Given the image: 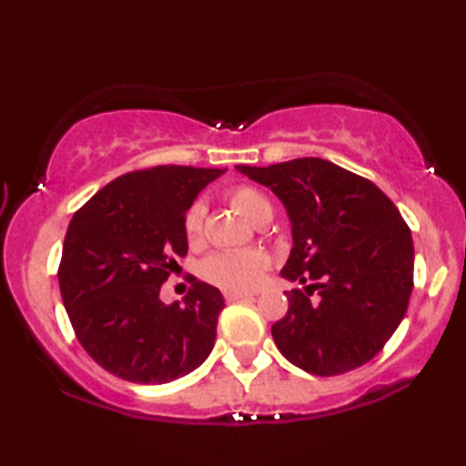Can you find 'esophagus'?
<instances>
[{
    "label": "esophagus",
    "instance_id": "34e87169",
    "mask_svg": "<svg viewBox=\"0 0 466 466\" xmlns=\"http://www.w3.org/2000/svg\"><path fill=\"white\" fill-rule=\"evenodd\" d=\"M226 302H238V299H252L255 294H247V291H226Z\"/></svg>",
    "mask_w": 466,
    "mask_h": 466
}]
</instances>
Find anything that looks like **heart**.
Instances as JSON below:
<instances>
[{"mask_svg": "<svg viewBox=\"0 0 466 466\" xmlns=\"http://www.w3.org/2000/svg\"><path fill=\"white\" fill-rule=\"evenodd\" d=\"M228 201L250 224L269 222L273 214L271 201L258 188L248 185L232 187L228 191ZM203 219V203L195 201L188 205L183 218V232L191 244L201 240ZM267 267H269V258L261 250H226L205 258L203 278L224 291H250L261 283Z\"/></svg>", "mask_w": 466, "mask_h": 466, "instance_id": "obj_1", "label": "heart"}]
</instances>
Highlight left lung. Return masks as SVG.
Returning <instances> with one entry per match:
<instances>
[{"mask_svg": "<svg viewBox=\"0 0 466 466\" xmlns=\"http://www.w3.org/2000/svg\"><path fill=\"white\" fill-rule=\"evenodd\" d=\"M242 175L279 197L291 222L281 278L288 294L271 327L283 358L314 376L368 364L403 320L413 289V238L397 205L372 180L322 157H296Z\"/></svg>", "mask_w": 466, "mask_h": 466, "instance_id": "obj_1", "label": "left lung"}]
</instances>
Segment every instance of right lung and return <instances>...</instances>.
Here are the masks:
<instances>
[{"instance_id":"add662e5","label":"right lung","mask_w":466,"mask_h":466,"mask_svg":"<svg viewBox=\"0 0 466 466\" xmlns=\"http://www.w3.org/2000/svg\"><path fill=\"white\" fill-rule=\"evenodd\" d=\"M224 170L154 167L110 180L69 222L59 289L86 353L106 372L164 384L193 372L214 350L219 289L193 279L185 302L164 304L162 283L187 255L183 218Z\"/></svg>"}]
</instances>
